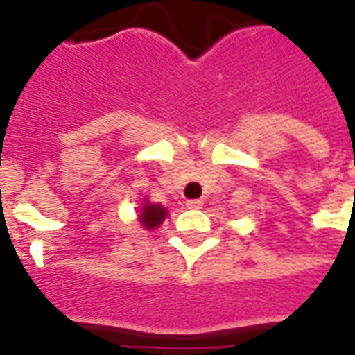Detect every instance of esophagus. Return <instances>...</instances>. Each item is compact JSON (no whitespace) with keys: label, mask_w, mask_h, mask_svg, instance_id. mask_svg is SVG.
<instances>
[{"label":"esophagus","mask_w":355,"mask_h":355,"mask_svg":"<svg viewBox=\"0 0 355 355\" xmlns=\"http://www.w3.org/2000/svg\"><path fill=\"white\" fill-rule=\"evenodd\" d=\"M202 206H204V200H200V198H195V200H187V202H186L187 209H200Z\"/></svg>","instance_id":"obj_1"}]
</instances>
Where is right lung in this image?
<instances>
[{
	"mask_svg": "<svg viewBox=\"0 0 355 355\" xmlns=\"http://www.w3.org/2000/svg\"><path fill=\"white\" fill-rule=\"evenodd\" d=\"M168 217V209L160 204L149 202L148 198H144L142 206L138 209V223L142 224L144 230H157L160 224Z\"/></svg>",
	"mask_w": 355,
	"mask_h": 355,
	"instance_id": "right-lung-1",
	"label": "right lung"
}]
</instances>
